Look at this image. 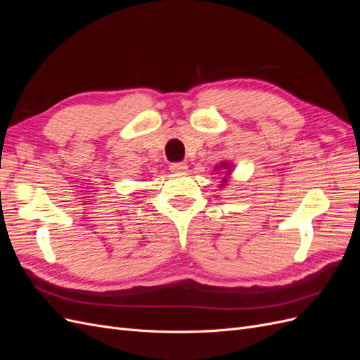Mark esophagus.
I'll use <instances>...</instances> for the list:
<instances>
[{
    "instance_id": "obj_1",
    "label": "esophagus",
    "mask_w": 360,
    "mask_h": 360,
    "mask_svg": "<svg viewBox=\"0 0 360 360\" xmlns=\"http://www.w3.org/2000/svg\"><path fill=\"white\" fill-rule=\"evenodd\" d=\"M169 169L172 172H183V171L188 169V165L184 162H174V163H171V165H169Z\"/></svg>"
}]
</instances>
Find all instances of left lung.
<instances>
[{
    "instance_id": "1",
    "label": "left lung",
    "mask_w": 360,
    "mask_h": 360,
    "mask_svg": "<svg viewBox=\"0 0 360 360\" xmlns=\"http://www.w3.org/2000/svg\"><path fill=\"white\" fill-rule=\"evenodd\" d=\"M221 168L228 169V168H230V165H226V163H221ZM228 174H230V171H228ZM228 174H226V176H228Z\"/></svg>"
}]
</instances>
